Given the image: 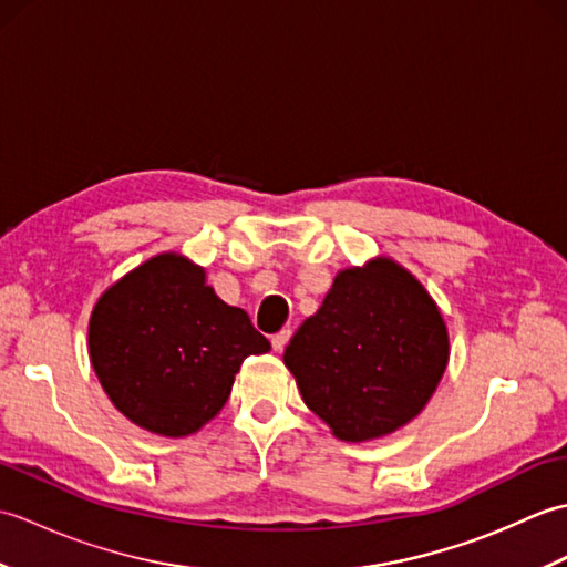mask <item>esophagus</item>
<instances>
[{"mask_svg":"<svg viewBox=\"0 0 567 567\" xmlns=\"http://www.w3.org/2000/svg\"><path fill=\"white\" fill-rule=\"evenodd\" d=\"M290 336H292V331H290V329H282L280 333H275V336H272V348H275L277 353L285 351V346H287V341H290Z\"/></svg>","mask_w":567,"mask_h":567,"instance_id":"obj_1","label":"esophagus"}]
</instances>
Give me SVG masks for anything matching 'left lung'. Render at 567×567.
<instances>
[{
  "label": "left lung",
  "instance_id": "8db88e82",
  "mask_svg": "<svg viewBox=\"0 0 567 567\" xmlns=\"http://www.w3.org/2000/svg\"><path fill=\"white\" fill-rule=\"evenodd\" d=\"M449 363V333L429 292L380 258L336 275L321 309L285 348L305 404L343 441L412 421Z\"/></svg>",
  "mask_w": 567,
  "mask_h": 567
}]
</instances>
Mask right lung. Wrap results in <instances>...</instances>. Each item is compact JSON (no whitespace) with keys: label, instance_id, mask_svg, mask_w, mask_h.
<instances>
[{"label":"right lung","instance_id":"add662e5","mask_svg":"<svg viewBox=\"0 0 567 567\" xmlns=\"http://www.w3.org/2000/svg\"><path fill=\"white\" fill-rule=\"evenodd\" d=\"M270 341L175 252L106 290L90 319V358L104 392L134 424L189 436L219 414L234 375Z\"/></svg>","mask_w":567,"mask_h":567}]
</instances>
